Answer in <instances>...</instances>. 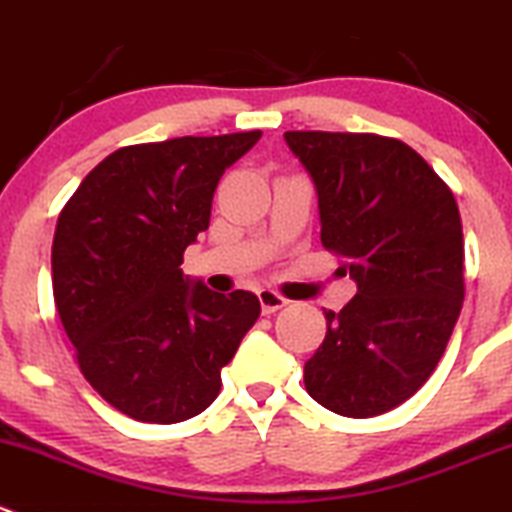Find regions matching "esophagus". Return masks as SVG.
<instances>
[{
  "label": "esophagus",
  "instance_id": "esophagus-1",
  "mask_svg": "<svg viewBox=\"0 0 512 512\" xmlns=\"http://www.w3.org/2000/svg\"><path fill=\"white\" fill-rule=\"evenodd\" d=\"M259 301H261V311H264V314H274V311L284 309V306L289 304V301H286L284 296L276 294L274 289H259Z\"/></svg>",
  "mask_w": 512,
  "mask_h": 512
}]
</instances>
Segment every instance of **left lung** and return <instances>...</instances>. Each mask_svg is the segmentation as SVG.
Instances as JSON below:
<instances>
[{
    "label": "left lung",
    "mask_w": 512,
    "mask_h": 512,
    "mask_svg": "<svg viewBox=\"0 0 512 512\" xmlns=\"http://www.w3.org/2000/svg\"><path fill=\"white\" fill-rule=\"evenodd\" d=\"M319 198L321 243L357 284L304 364L306 392L337 415H384L427 382L460 316L462 223L420 153L369 133H284Z\"/></svg>",
    "instance_id": "1"
}]
</instances>
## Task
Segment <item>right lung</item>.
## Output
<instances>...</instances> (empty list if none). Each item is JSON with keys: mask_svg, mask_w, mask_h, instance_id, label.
Segmentation results:
<instances>
[{"mask_svg": "<svg viewBox=\"0 0 512 512\" xmlns=\"http://www.w3.org/2000/svg\"><path fill=\"white\" fill-rule=\"evenodd\" d=\"M261 130L128 145L87 173L57 218L52 291L87 382L138 422L201 415L261 314L251 291L183 274L223 170Z\"/></svg>", "mask_w": 512, "mask_h": 512, "instance_id": "obj_1", "label": "right lung"}]
</instances>
